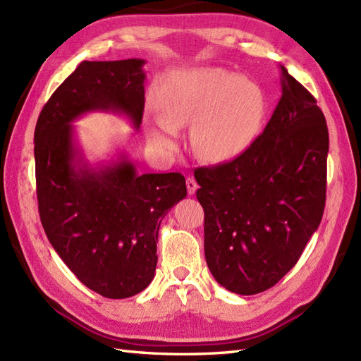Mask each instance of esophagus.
<instances>
[{
	"instance_id": "esophagus-1",
	"label": "esophagus",
	"mask_w": 361,
	"mask_h": 361,
	"mask_svg": "<svg viewBox=\"0 0 361 361\" xmlns=\"http://www.w3.org/2000/svg\"><path fill=\"white\" fill-rule=\"evenodd\" d=\"M186 186H188V193H189V195H193V193H195L197 189H198L197 181L193 180L192 177H188V178H186Z\"/></svg>"
}]
</instances>
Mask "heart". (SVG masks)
Masks as SVG:
<instances>
[{"label":"heart","mask_w":361,"mask_h":361,"mask_svg":"<svg viewBox=\"0 0 361 361\" xmlns=\"http://www.w3.org/2000/svg\"><path fill=\"white\" fill-rule=\"evenodd\" d=\"M160 118L149 123L152 142L177 145L178 129L192 125V145L210 163L233 160L259 133L265 97L253 80L224 68L202 67L173 73L157 94Z\"/></svg>","instance_id":"1"}]
</instances>
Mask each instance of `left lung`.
Returning a JSON list of instances; mask_svg holds the SVG:
<instances>
[{"label":"left lung","instance_id":"left-lung-1","mask_svg":"<svg viewBox=\"0 0 361 361\" xmlns=\"http://www.w3.org/2000/svg\"><path fill=\"white\" fill-rule=\"evenodd\" d=\"M279 68L282 96L264 133L235 160L193 173L209 270L243 295L271 288L293 269L325 210L326 120L311 92Z\"/></svg>","mask_w":361,"mask_h":361}]
</instances>
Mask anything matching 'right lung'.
Wrapping results in <instances>:
<instances>
[{
  "label": "right lung",
  "instance_id": "right-lung-1",
  "mask_svg": "<svg viewBox=\"0 0 361 361\" xmlns=\"http://www.w3.org/2000/svg\"><path fill=\"white\" fill-rule=\"evenodd\" d=\"M143 59L84 61L44 105L35 128L36 195L50 244L78 279L108 299L143 291L154 279L161 219L186 198L178 172L138 175L125 154L92 168L73 122L92 111L140 128Z\"/></svg>",
  "mask_w": 361,
  "mask_h": 361
}]
</instances>
